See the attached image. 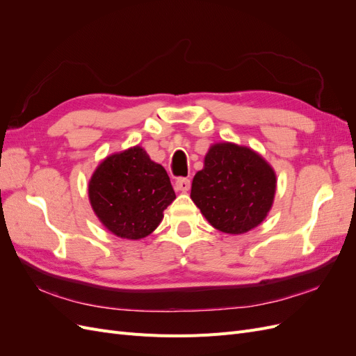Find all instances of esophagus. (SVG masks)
Returning a JSON list of instances; mask_svg holds the SVG:
<instances>
[{
	"mask_svg": "<svg viewBox=\"0 0 356 356\" xmlns=\"http://www.w3.org/2000/svg\"><path fill=\"white\" fill-rule=\"evenodd\" d=\"M191 182L188 178H178L175 181V190L177 191H182V193H187L190 190Z\"/></svg>",
	"mask_w": 356,
	"mask_h": 356,
	"instance_id": "34e87169",
	"label": "esophagus"
}]
</instances>
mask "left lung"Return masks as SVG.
Returning <instances> with one entry per match:
<instances>
[{
	"mask_svg": "<svg viewBox=\"0 0 356 356\" xmlns=\"http://www.w3.org/2000/svg\"><path fill=\"white\" fill-rule=\"evenodd\" d=\"M275 191V170L260 154L248 147L220 143L204 156L190 196L212 227L242 234L267 217Z\"/></svg>",
	"mask_w": 356,
	"mask_h": 356,
	"instance_id": "8db88e82",
	"label": "left lung"
}]
</instances>
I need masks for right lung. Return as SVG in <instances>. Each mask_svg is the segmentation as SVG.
<instances>
[{"instance_id": "right-lung-1", "label": "right lung", "mask_w": 356, "mask_h": 356, "mask_svg": "<svg viewBox=\"0 0 356 356\" xmlns=\"http://www.w3.org/2000/svg\"><path fill=\"white\" fill-rule=\"evenodd\" d=\"M174 199L165 168L139 145L106 157L89 182L96 217L123 239L138 241L153 233Z\"/></svg>"}]
</instances>
